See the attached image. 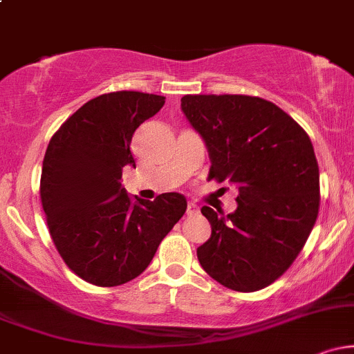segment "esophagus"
I'll return each mask as SVG.
<instances>
[{
	"instance_id": "34e87169",
	"label": "esophagus",
	"mask_w": 354,
	"mask_h": 354,
	"mask_svg": "<svg viewBox=\"0 0 354 354\" xmlns=\"http://www.w3.org/2000/svg\"><path fill=\"white\" fill-rule=\"evenodd\" d=\"M198 211H200V208H198L196 203H188V208H186V214H196Z\"/></svg>"
}]
</instances>
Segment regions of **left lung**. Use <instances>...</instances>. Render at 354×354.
Wrapping results in <instances>:
<instances>
[{"instance_id": "obj_1", "label": "left lung", "mask_w": 354, "mask_h": 354, "mask_svg": "<svg viewBox=\"0 0 354 354\" xmlns=\"http://www.w3.org/2000/svg\"><path fill=\"white\" fill-rule=\"evenodd\" d=\"M181 109L208 148V180L238 186V208L209 206L203 270L230 290L270 286L310 236L319 209V168L310 136L271 101L246 95H186Z\"/></svg>"}]
</instances>
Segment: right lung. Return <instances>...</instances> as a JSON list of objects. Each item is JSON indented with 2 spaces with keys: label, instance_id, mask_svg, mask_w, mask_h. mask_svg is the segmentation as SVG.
I'll return each mask as SVG.
<instances>
[{
  "label": "right lung",
  "instance_id": "1",
  "mask_svg": "<svg viewBox=\"0 0 354 354\" xmlns=\"http://www.w3.org/2000/svg\"><path fill=\"white\" fill-rule=\"evenodd\" d=\"M165 96L116 91L89 100L59 126L43 160L39 194L63 261L96 286L140 276L186 211V198L163 193L133 203L121 185L135 166L131 138Z\"/></svg>",
  "mask_w": 354,
  "mask_h": 354
}]
</instances>
